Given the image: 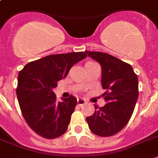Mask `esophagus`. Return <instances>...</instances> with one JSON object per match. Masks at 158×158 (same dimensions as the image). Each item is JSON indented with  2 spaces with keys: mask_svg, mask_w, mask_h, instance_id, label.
<instances>
[{
  "mask_svg": "<svg viewBox=\"0 0 158 158\" xmlns=\"http://www.w3.org/2000/svg\"><path fill=\"white\" fill-rule=\"evenodd\" d=\"M77 103H78V104H79V105L82 106V105H83V104H86V101H85L84 99H82V98H81V97H79V98H78V99H77Z\"/></svg>",
  "mask_w": 158,
  "mask_h": 158,
  "instance_id": "esophagus-1",
  "label": "esophagus"
}]
</instances>
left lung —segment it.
Segmentation results:
<instances>
[{
	"instance_id": "obj_1",
	"label": "left lung",
	"mask_w": 158,
	"mask_h": 158,
	"mask_svg": "<svg viewBox=\"0 0 158 158\" xmlns=\"http://www.w3.org/2000/svg\"><path fill=\"white\" fill-rule=\"evenodd\" d=\"M87 55L101 66V84L106 104L94 105V114L86 118L93 133L110 136L120 132L130 119L139 90L138 78L132 66L120 59L102 52L86 51Z\"/></svg>"
}]
</instances>
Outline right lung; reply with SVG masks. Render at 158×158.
Returning <instances> with one entry per match:
<instances>
[{"label":"right lung","instance_id":"obj_1","mask_svg":"<svg viewBox=\"0 0 158 158\" xmlns=\"http://www.w3.org/2000/svg\"><path fill=\"white\" fill-rule=\"evenodd\" d=\"M86 57L85 52L51 54L28 63L19 72V106L26 122L38 135L54 139L66 132L77 99L71 95L57 102L53 89L72 66Z\"/></svg>","mask_w":158,"mask_h":158}]
</instances>
